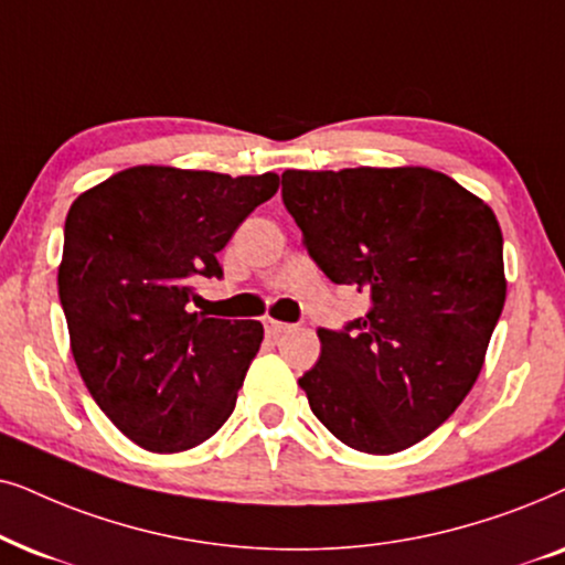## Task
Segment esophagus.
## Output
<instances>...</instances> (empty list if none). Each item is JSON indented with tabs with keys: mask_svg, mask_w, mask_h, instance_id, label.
<instances>
[{
	"mask_svg": "<svg viewBox=\"0 0 565 565\" xmlns=\"http://www.w3.org/2000/svg\"><path fill=\"white\" fill-rule=\"evenodd\" d=\"M263 328H266L268 335H281V333H287L291 326H289V322H281V320H274V318H263Z\"/></svg>",
	"mask_w": 565,
	"mask_h": 565,
	"instance_id": "1",
	"label": "esophagus"
}]
</instances>
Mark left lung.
Instances as JSON below:
<instances>
[{
	"mask_svg": "<svg viewBox=\"0 0 565 565\" xmlns=\"http://www.w3.org/2000/svg\"><path fill=\"white\" fill-rule=\"evenodd\" d=\"M281 199L333 284L370 297L320 328L299 387L335 439L393 455L439 428L476 385L507 299L491 206L428 168L287 170Z\"/></svg>",
	"mask_w": 565,
	"mask_h": 565,
	"instance_id": "obj_1",
	"label": "left lung"
}]
</instances>
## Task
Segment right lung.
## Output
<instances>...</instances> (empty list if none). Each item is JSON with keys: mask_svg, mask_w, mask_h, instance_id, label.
<instances>
[{"mask_svg": "<svg viewBox=\"0 0 565 565\" xmlns=\"http://www.w3.org/2000/svg\"><path fill=\"white\" fill-rule=\"evenodd\" d=\"M278 191L276 172L222 175L139 164L74 201L58 299L89 395L149 452H183L220 431L260 349L258 320L193 312L216 253Z\"/></svg>", "mask_w": 565, "mask_h": 565, "instance_id": "add662e5", "label": "right lung"}]
</instances>
